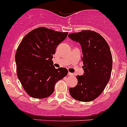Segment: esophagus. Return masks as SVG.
Returning a JSON list of instances; mask_svg holds the SVG:
<instances>
[{
  "mask_svg": "<svg viewBox=\"0 0 127 127\" xmlns=\"http://www.w3.org/2000/svg\"><path fill=\"white\" fill-rule=\"evenodd\" d=\"M68 75H69V76H72V75H74V74H73V73H71V72H69Z\"/></svg>",
  "mask_w": 127,
  "mask_h": 127,
  "instance_id": "esophagus-1",
  "label": "esophagus"
}]
</instances>
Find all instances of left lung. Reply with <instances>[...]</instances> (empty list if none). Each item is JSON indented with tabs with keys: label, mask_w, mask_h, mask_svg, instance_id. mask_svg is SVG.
Returning a JSON list of instances; mask_svg holds the SVG:
<instances>
[{
	"label": "left lung",
	"mask_w": 127,
	"mask_h": 127,
	"mask_svg": "<svg viewBox=\"0 0 127 127\" xmlns=\"http://www.w3.org/2000/svg\"><path fill=\"white\" fill-rule=\"evenodd\" d=\"M82 47L84 73L76 77L78 84L69 88L71 96L80 101L89 102L99 96L111 77L112 58L109 47L103 37L92 31L69 34Z\"/></svg>",
	"instance_id": "obj_1"
}]
</instances>
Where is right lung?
<instances>
[{
	"label": "right lung",
	"instance_id": "obj_1",
	"mask_svg": "<svg viewBox=\"0 0 127 127\" xmlns=\"http://www.w3.org/2000/svg\"><path fill=\"white\" fill-rule=\"evenodd\" d=\"M67 34L40 27L29 32L21 40L15 55L16 71L30 96L48 97L54 92L56 83L67 74V69H56L52 61L56 47Z\"/></svg>",
	"mask_w": 127,
	"mask_h": 127
}]
</instances>
